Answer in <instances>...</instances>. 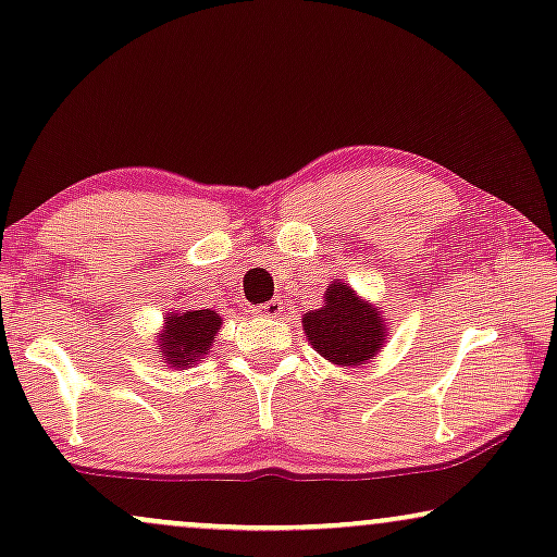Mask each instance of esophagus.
<instances>
[{
    "mask_svg": "<svg viewBox=\"0 0 557 557\" xmlns=\"http://www.w3.org/2000/svg\"><path fill=\"white\" fill-rule=\"evenodd\" d=\"M283 308H285V304L283 300H267V304H261V306H257V311H259V317H264V319H277L280 313H283Z\"/></svg>",
    "mask_w": 557,
    "mask_h": 557,
    "instance_id": "34e87169",
    "label": "esophagus"
}]
</instances>
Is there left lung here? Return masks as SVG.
I'll return each instance as SVG.
<instances>
[{"mask_svg":"<svg viewBox=\"0 0 557 557\" xmlns=\"http://www.w3.org/2000/svg\"><path fill=\"white\" fill-rule=\"evenodd\" d=\"M308 345L334 366H366L384 350L388 324L379 304H368L352 285L332 280L324 290V306L304 313Z\"/></svg>","mask_w":557,"mask_h":557,"instance_id":"8db88e82","label":"left lung"}]
</instances>
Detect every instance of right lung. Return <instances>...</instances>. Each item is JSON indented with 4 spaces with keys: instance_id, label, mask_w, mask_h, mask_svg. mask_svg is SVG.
<instances>
[{
    "instance_id": "right-lung-1",
    "label": "right lung",
    "mask_w": 557,
    "mask_h": 557,
    "mask_svg": "<svg viewBox=\"0 0 557 557\" xmlns=\"http://www.w3.org/2000/svg\"><path fill=\"white\" fill-rule=\"evenodd\" d=\"M220 313L212 308H199V311H165L163 330L158 332V355L160 363H165L173 371H186L207 358L218 337Z\"/></svg>"
}]
</instances>
